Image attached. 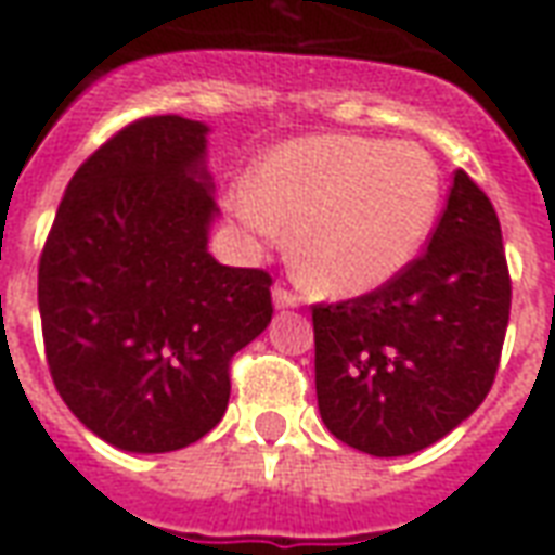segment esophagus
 I'll return each mask as SVG.
<instances>
[{
    "mask_svg": "<svg viewBox=\"0 0 555 555\" xmlns=\"http://www.w3.org/2000/svg\"><path fill=\"white\" fill-rule=\"evenodd\" d=\"M297 297H294V294H291V291H285V288H273V306H276V309H294V306H297Z\"/></svg>",
    "mask_w": 555,
    "mask_h": 555,
    "instance_id": "esophagus-1",
    "label": "esophagus"
}]
</instances>
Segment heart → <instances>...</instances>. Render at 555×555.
Listing matches in <instances>:
<instances>
[{
    "label": "heart",
    "instance_id": "1",
    "mask_svg": "<svg viewBox=\"0 0 555 555\" xmlns=\"http://www.w3.org/2000/svg\"><path fill=\"white\" fill-rule=\"evenodd\" d=\"M229 210L258 241L291 225V267L324 297H362L401 276L440 207V171L413 142L321 133L282 142Z\"/></svg>",
    "mask_w": 555,
    "mask_h": 555
}]
</instances>
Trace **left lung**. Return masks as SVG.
Instances as JSON below:
<instances>
[{"label":"left lung","instance_id":"8db88e82","mask_svg":"<svg viewBox=\"0 0 555 555\" xmlns=\"http://www.w3.org/2000/svg\"><path fill=\"white\" fill-rule=\"evenodd\" d=\"M508 309L500 219L457 169L425 255L384 288L312 309L324 425L374 457L442 440L490 392Z\"/></svg>","mask_w":555,"mask_h":555}]
</instances>
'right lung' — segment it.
<instances>
[{
  "instance_id": "add662e5",
  "label": "right lung",
  "mask_w": 555,
  "mask_h": 555,
  "mask_svg": "<svg viewBox=\"0 0 555 555\" xmlns=\"http://www.w3.org/2000/svg\"><path fill=\"white\" fill-rule=\"evenodd\" d=\"M210 127L127 125L70 178L43 243L38 309L53 384L121 452L183 449L229 408V360L273 318L264 270L219 264Z\"/></svg>"
}]
</instances>
